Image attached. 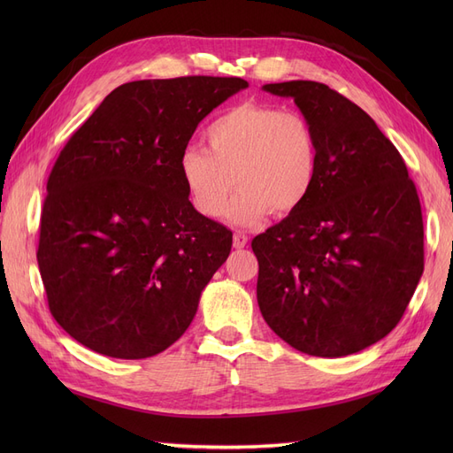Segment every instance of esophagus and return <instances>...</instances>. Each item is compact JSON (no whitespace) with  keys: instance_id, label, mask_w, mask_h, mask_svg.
<instances>
[{"instance_id":"34e87169","label":"esophagus","mask_w":453,"mask_h":453,"mask_svg":"<svg viewBox=\"0 0 453 453\" xmlns=\"http://www.w3.org/2000/svg\"><path fill=\"white\" fill-rule=\"evenodd\" d=\"M245 245H248V236H245L243 232H236V234H234V248L242 250V248H245Z\"/></svg>"}]
</instances>
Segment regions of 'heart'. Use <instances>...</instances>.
Masks as SVG:
<instances>
[{
  "mask_svg": "<svg viewBox=\"0 0 453 453\" xmlns=\"http://www.w3.org/2000/svg\"><path fill=\"white\" fill-rule=\"evenodd\" d=\"M205 138L210 150L187 145L177 162L190 203L203 217L217 219L225 211L234 183L238 193L226 219L253 226L270 210L278 215L298 210L318 180V135L298 111L245 102L217 117Z\"/></svg>",
  "mask_w": 453,
  "mask_h": 453,
  "instance_id": "b5f03b06",
  "label": "heart"
}]
</instances>
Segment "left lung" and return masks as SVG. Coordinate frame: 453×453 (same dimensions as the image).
<instances>
[{
  "label": "left lung",
  "instance_id": "8db88e82",
  "mask_svg": "<svg viewBox=\"0 0 453 453\" xmlns=\"http://www.w3.org/2000/svg\"><path fill=\"white\" fill-rule=\"evenodd\" d=\"M293 98L319 143L306 202L251 242L257 303L295 349L346 357L388 336L423 273L418 190L359 105L315 81L263 87Z\"/></svg>",
  "mask_w": 453,
  "mask_h": 453
}]
</instances>
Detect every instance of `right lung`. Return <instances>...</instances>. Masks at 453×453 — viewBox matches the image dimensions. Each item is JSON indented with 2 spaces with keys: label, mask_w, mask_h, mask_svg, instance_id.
I'll return each mask as SVG.
<instances>
[{
  "label": "right lung",
  "mask_w": 453,
  "mask_h": 453,
  "mask_svg": "<svg viewBox=\"0 0 453 453\" xmlns=\"http://www.w3.org/2000/svg\"><path fill=\"white\" fill-rule=\"evenodd\" d=\"M243 88L240 77L132 81L62 149L37 265L52 318L79 344L145 359L195 319L232 232L195 210L177 162L200 120Z\"/></svg>",
  "instance_id": "add662e5"
}]
</instances>
